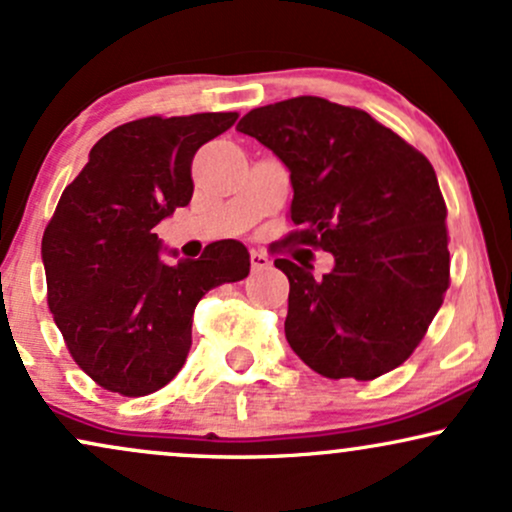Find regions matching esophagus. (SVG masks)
<instances>
[{"label": "esophagus", "mask_w": 512, "mask_h": 512, "mask_svg": "<svg viewBox=\"0 0 512 512\" xmlns=\"http://www.w3.org/2000/svg\"><path fill=\"white\" fill-rule=\"evenodd\" d=\"M270 268V258L263 254V251H251V270L258 273V270Z\"/></svg>", "instance_id": "34e87169"}]
</instances>
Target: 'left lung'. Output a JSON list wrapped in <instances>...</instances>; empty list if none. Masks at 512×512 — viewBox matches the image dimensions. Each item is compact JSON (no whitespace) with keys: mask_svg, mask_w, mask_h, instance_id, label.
<instances>
[{"mask_svg":"<svg viewBox=\"0 0 512 512\" xmlns=\"http://www.w3.org/2000/svg\"><path fill=\"white\" fill-rule=\"evenodd\" d=\"M237 130L289 168L299 230L285 242L334 256L323 280L275 261L289 280V346L330 380L399 368L449 289L446 204L432 163L370 113L320 97L261 106Z\"/></svg>","mask_w":512,"mask_h":512,"instance_id":"obj_1","label":"left lung"}]
</instances>
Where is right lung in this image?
<instances>
[{
	"label": "right lung",
	"instance_id": "1",
	"mask_svg": "<svg viewBox=\"0 0 512 512\" xmlns=\"http://www.w3.org/2000/svg\"><path fill=\"white\" fill-rule=\"evenodd\" d=\"M237 113L149 116L118 125L63 189L42 237L47 304L73 361L99 387L147 396L178 375L208 289L249 275L237 239L197 261L161 258L154 227L192 199V159Z\"/></svg>",
	"mask_w": 512,
	"mask_h": 512
}]
</instances>
